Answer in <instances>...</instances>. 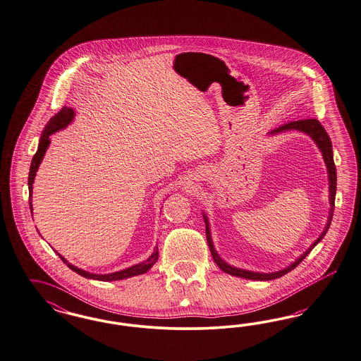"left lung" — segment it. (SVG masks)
Masks as SVG:
<instances>
[{"label":"left lung","instance_id":"left-lung-1","mask_svg":"<svg viewBox=\"0 0 361 361\" xmlns=\"http://www.w3.org/2000/svg\"><path fill=\"white\" fill-rule=\"evenodd\" d=\"M301 130L303 133L309 134L314 142L317 144L319 150L322 152V156L325 159V164H326V168H328V173H329V192H331V212H329V220H328V224L325 227L324 232L319 235L317 240L312 245V247L303 254L301 258L295 260L291 266H288V269L285 270H281V271H276V273H270V274H262V273H254V271H247V270H242V269H236V267H232L230 264H227L226 262H223L221 258L217 255L214 245H212V239H211V235H209V226H208V220L207 217L204 216L205 220V224H207V240H208V245H209V250H211V254H212V258L215 260L219 269H221L224 273H228V274L233 275V276H240V278H245V279H252V281H271L275 278H279L282 275L288 274V271H291L293 269H295L301 262H302L307 254L317 245L318 242L325 236V233L329 230V226L332 223L333 217V209H334V199H336V184H337V174H336V165H334V159H333V150H332V142H331V138L328 135V133L325 131V129L322 128V125L319 123V121L317 119H303V121H294V122H288L285 123L282 126H279L278 129H275L271 133H279V131H283V130Z\"/></svg>","mask_w":361,"mask_h":361}]
</instances>
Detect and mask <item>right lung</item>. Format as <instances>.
Segmentation results:
<instances>
[{"label": "right lung", "mask_w": 361, "mask_h": 361, "mask_svg": "<svg viewBox=\"0 0 361 361\" xmlns=\"http://www.w3.org/2000/svg\"><path fill=\"white\" fill-rule=\"evenodd\" d=\"M73 109H70V107H66V106H64V107L59 111L56 116H52V118L49 119V122L47 123L45 129H44L43 135H42V138H40L39 147H37V152L35 153V156H33V159H32V162H30V169H29L28 188L29 208H30V211H32V202H30V196H32V184H33V180H35L36 172H37V169H39V165H40V162H42V159H43L44 154H45V150H47L48 145L51 142V141H49V135H51V134H54V133H55V131H58V130L66 128V126L73 121ZM59 257H60V259L63 260V262H64V263H66V264H67L73 271L78 273L79 275H82V276H85V278H90V279H98V281H104V282H110V281H119V279L130 278V276H134V275L145 274L147 270H150V269H152V266H153V264L157 262V259H159V247H156V248H154V252L150 255V258H147V259L142 262V263H138V264H135V266H131L129 269L122 270V271H116V273L104 275L91 274V273H87V271H83V270H80V269L75 267L73 264H70V263H68L67 260L64 259L61 255H59Z\"/></svg>", "instance_id": "add662e5"}]
</instances>
